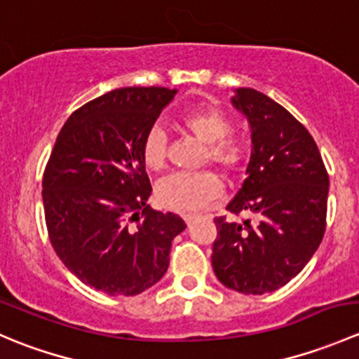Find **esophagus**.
Masks as SVG:
<instances>
[{
	"mask_svg": "<svg viewBox=\"0 0 359 359\" xmlns=\"http://www.w3.org/2000/svg\"><path fill=\"white\" fill-rule=\"evenodd\" d=\"M198 215H194V213H189V215H184V220H186V224H191L194 219H196Z\"/></svg>",
	"mask_w": 359,
	"mask_h": 359,
	"instance_id": "obj_1",
	"label": "esophagus"
}]
</instances>
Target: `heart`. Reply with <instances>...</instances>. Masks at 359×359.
<instances>
[{
  "mask_svg": "<svg viewBox=\"0 0 359 359\" xmlns=\"http://www.w3.org/2000/svg\"><path fill=\"white\" fill-rule=\"evenodd\" d=\"M180 126L205 146L203 159L215 165L227 179H236L248 161V142L234 135L233 121L219 107L200 106L180 116ZM142 159L158 170L166 159V135L159 126L147 130L142 140ZM220 180L213 172L172 173L158 182L156 196L165 208L173 212H196L215 201L220 194Z\"/></svg>",
  "mask_w": 359,
  "mask_h": 359,
  "instance_id": "b5f03b06",
  "label": "heart"
}]
</instances>
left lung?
<instances>
[{"instance_id":"left-lung-1","label":"left lung","mask_w":359,"mask_h":359,"mask_svg":"<svg viewBox=\"0 0 359 359\" xmlns=\"http://www.w3.org/2000/svg\"><path fill=\"white\" fill-rule=\"evenodd\" d=\"M233 104L248 118L253 147L227 210L252 217H217L212 266L227 288L262 295L295 278L320 247L330 180L311 133L283 106L253 88H238Z\"/></svg>"}]
</instances>
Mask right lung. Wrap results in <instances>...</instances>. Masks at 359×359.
I'll list each match as a JSON object with an SVG mask.
<instances>
[{
  "instance_id": "right-lung-1",
  "label": "right lung",
  "mask_w": 359,
  "mask_h": 359,
  "mask_svg": "<svg viewBox=\"0 0 359 359\" xmlns=\"http://www.w3.org/2000/svg\"><path fill=\"white\" fill-rule=\"evenodd\" d=\"M177 90L128 86L69 116L43 172L50 243L64 266L107 295H137L163 278L175 213L146 205L153 193L142 140Z\"/></svg>"
}]
</instances>
